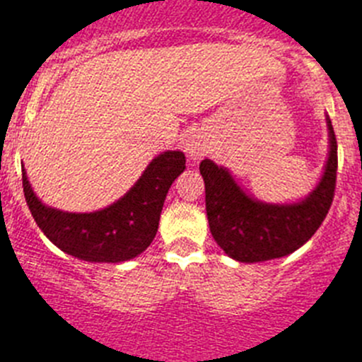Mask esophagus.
<instances>
[{
	"instance_id": "1",
	"label": "esophagus",
	"mask_w": 362,
	"mask_h": 362,
	"mask_svg": "<svg viewBox=\"0 0 362 362\" xmlns=\"http://www.w3.org/2000/svg\"><path fill=\"white\" fill-rule=\"evenodd\" d=\"M185 148L194 158H202L208 151V141L204 140V136H202V134H191L187 138V141H185Z\"/></svg>"
}]
</instances>
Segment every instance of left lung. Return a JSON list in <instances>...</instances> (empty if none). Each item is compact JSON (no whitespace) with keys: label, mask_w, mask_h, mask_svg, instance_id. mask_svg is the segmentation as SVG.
Instances as JSON below:
<instances>
[{"label":"left lung","mask_w":362,"mask_h":362,"mask_svg":"<svg viewBox=\"0 0 362 362\" xmlns=\"http://www.w3.org/2000/svg\"><path fill=\"white\" fill-rule=\"evenodd\" d=\"M329 159L315 191L301 203L266 204L249 198L228 170L204 159L199 171L204 180V203L211 236L229 257L259 262L284 257L305 245L326 218L337 189L338 145L331 120Z\"/></svg>","instance_id":"obj_1"}]
</instances>
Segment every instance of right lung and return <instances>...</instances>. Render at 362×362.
<instances>
[{
  "label": "right lung",
  "instance_id": "add662e5",
  "mask_svg": "<svg viewBox=\"0 0 362 362\" xmlns=\"http://www.w3.org/2000/svg\"><path fill=\"white\" fill-rule=\"evenodd\" d=\"M184 170L182 152H164L148 164L124 198L94 214H64L47 208L33 194L25 173L23 189L33 218L54 245L83 261L120 262L136 257L151 245L168 191Z\"/></svg>",
  "mask_w": 362,
  "mask_h": 362
}]
</instances>
